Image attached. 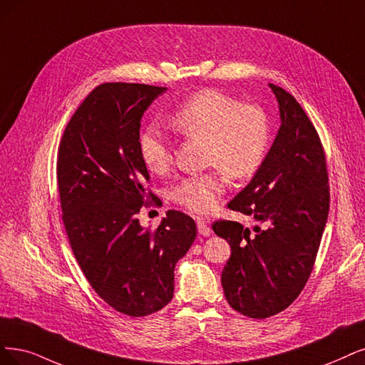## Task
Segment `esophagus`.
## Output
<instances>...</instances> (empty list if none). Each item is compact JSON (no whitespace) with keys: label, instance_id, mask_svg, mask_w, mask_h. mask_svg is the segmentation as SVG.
<instances>
[{"label":"esophagus","instance_id":"1","mask_svg":"<svg viewBox=\"0 0 365 365\" xmlns=\"http://www.w3.org/2000/svg\"><path fill=\"white\" fill-rule=\"evenodd\" d=\"M197 227H198V233H200L201 236H210L212 230H210L209 222H207L206 220L198 218V220H197Z\"/></svg>","mask_w":365,"mask_h":365}]
</instances>
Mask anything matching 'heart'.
Segmentation results:
<instances>
[{
    "label": "heart",
    "mask_w": 365,
    "mask_h": 365,
    "mask_svg": "<svg viewBox=\"0 0 365 365\" xmlns=\"http://www.w3.org/2000/svg\"><path fill=\"white\" fill-rule=\"evenodd\" d=\"M171 128L186 138L205 141V159L233 179L255 173L271 138L266 113L257 105L240 103L217 90H201L187 98L170 117ZM138 152L152 174H164L173 159L171 143L159 125L145 126L138 137ZM225 191L220 170L180 180L171 198L182 207L205 215L218 205Z\"/></svg>",
    "instance_id": "1"
}]
</instances>
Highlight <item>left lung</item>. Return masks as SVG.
Returning <instances> with one entry per match:
<instances>
[{"label": "left lung", "mask_w": 365, "mask_h": 365, "mask_svg": "<svg viewBox=\"0 0 365 365\" xmlns=\"http://www.w3.org/2000/svg\"><path fill=\"white\" fill-rule=\"evenodd\" d=\"M269 87L281 126L251 182L228 203L263 227L254 225L251 232L236 221L213 224V232L232 248L221 274L225 299L251 319L278 314L298 298L313 271L329 212L317 130L290 93Z\"/></svg>", "instance_id": "8db88e82"}]
</instances>
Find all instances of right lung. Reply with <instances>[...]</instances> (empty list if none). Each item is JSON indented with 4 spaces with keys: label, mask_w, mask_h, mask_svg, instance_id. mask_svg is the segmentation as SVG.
I'll use <instances>...</instances> for the list:
<instances>
[{
    "label": "right lung",
    "mask_w": 365,
    "mask_h": 365,
    "mask_svg": "<svg viewBox=\"0 0 365 365\" xmlns=\"http://www.w3.org/2000/svg\"><path fill=\"white\" fill-rule=\"evenodd\" d=\"M165 87L106 83L67 123L57 160L63 222L91 287L118 313L143 317L174 294V267L191 248L197 225L168 210L156 230L137 213L153 194L138 152L141 118Z\"/></svg>",
    "instance_id": "add662e5"
}]
</instances>
